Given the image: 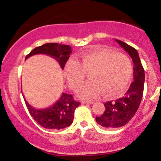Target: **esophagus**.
Segmentation results:
<instances>
[{
	"mask_svg": "<svg viewBox=\"0 0 161 161\" xmlns=\"http://www.w3.org/2000/svg\"><path fill=\"white\" fill-rule=\"evenodd\" d=\"M94 101H92V100H90V101H86V100H84V101H82V103H93Z\"/></svg>",
	"mask_w": 161,
	"mask_h": 161,
	"instance_id": "1",
	"label": "esophagus"
}]
</instances>
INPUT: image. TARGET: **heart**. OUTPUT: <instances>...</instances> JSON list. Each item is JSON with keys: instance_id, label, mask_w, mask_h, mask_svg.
Instances as JSON below:
<instances>
[{"instance_id": "1", "label": "heart", "mask_w": 161, "mask_h": 161, "mask_svg": "<svg viewBox=\"0 0 161 161\" xmlns=\"http://www.w3.org/2000/svg\"><path fill=\"white\" fill-rule=\"evenodd\" d=\"M64 73L72 90H76L90 73V82L77 91L79 98L88 100L98 97L101 92L106 97L122 93L131 79L132 65L126 55L100 49L83 53L79 62L69 61Z\"/></svg>"}]
</instances>
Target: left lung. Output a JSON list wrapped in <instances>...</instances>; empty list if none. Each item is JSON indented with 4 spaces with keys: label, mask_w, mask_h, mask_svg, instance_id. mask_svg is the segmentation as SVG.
<instances>
[{
    "label": "left lung",
    "mask_w": 161,
    "mask_h": 161,
    "mask_svg": "<svg viewBox=\"0 0 161 161\" xmlns=\"http://www.w3.org/2000/svg\"><path fill=\"white\" fill-rule=\"evenodd\" d=\"M132 59L133 79L130 87L121 98L104 103L105 111L100 117H96V121L107 129L122 127L129 122L139 108L142 98L145 82V72L137 50L127 43L115 40Z\"/></svg>",
    "instance_id": "left-lung-1"
}]
</instances>
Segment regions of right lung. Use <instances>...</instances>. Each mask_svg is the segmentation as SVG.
<instances>
[{
  "label": "right lung",
  "mask_w": 161,
  "mask_h": 161,
  "mask_svg": "<svg viewBox=\"0 0 161 161\" xmlns=\"http://www.w3.org/2000/svg\"><path fill=\"white\" fill-rule=\"evenodd\" d=\"M71 53V47L69 45L48 43L34 48L25 57V59L36 54H47L54 58L63 69ZM25 102L30 115L40 126L58 130L69 127L72 124L75 111L81 104L73 99L72 95L64 92L53 105L43 109L33 108L25 99Z\"/></svg>",
  "instance_id": "right-lung-1"
}]
</instances>
